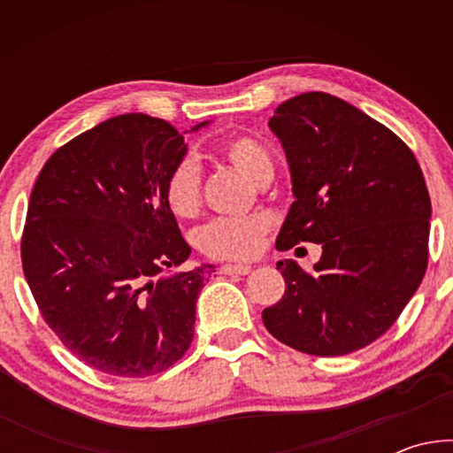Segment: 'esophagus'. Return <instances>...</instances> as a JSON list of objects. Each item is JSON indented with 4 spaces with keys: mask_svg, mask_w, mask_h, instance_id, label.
Wrapping results in <instances>:
<instances>
[{
    "mask_svg": "<svg viewBox=\"0 0 453 453\" xmlns=\"http://www.w3.org/2000/svg\"><path fill=\"white\" fill-rule=\"evenodd\" d=\"M221 275H245L251 272V265H245V264H226L221 265L218 270Z\"/></svg>",
    "mask_w": 453,
    "mask_h": 453,
    "instance_id": "esophagus-1",
    "label": "esophagus"
}]
</instances>
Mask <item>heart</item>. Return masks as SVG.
Listing matches in <instances>:
<instances>
[{"label":"heart","mask_w":453,"mask_h":453,"mask_svg":"<svg viewBox=\"0 0 453 453\" xmlns=\"http://www.w3.org/2000/svg\"><path fill=\"white\" fill-rule=\"evenodd\" d=\"M218 153L237 167L251 181L262 183L272 178L273 159L264 143L250 135H232L219 143ZM164 202L175 218L191 219L202 208V181L199 170L191 159H183L167 173L164 183ZM272 227V218L265 213L240 218H218L203 226L196 235L202 254L213 259H250L254 257L265 234Z\"/></svg>","instance_id":"1"}]
</instances>
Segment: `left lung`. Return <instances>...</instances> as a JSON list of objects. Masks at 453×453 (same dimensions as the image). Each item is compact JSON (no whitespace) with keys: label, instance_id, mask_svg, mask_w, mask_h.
<instances>
[{"label":"left lung","instance_id":"left-lung-1","mask_svg":"<svg viewBox=\"0 0 453 453\" xmlns=\"http://www.w3.org/2000/svg\"><path fill=\"white\" fill-rule=\"evenodd\" d=\"M286 150L296 202L275 242L324 245L311 272L278 262L281 300L265 308L275 340L310 356H343L394 326L427 270L432 202L411 150L343 99L308 91L270 119Z\"/></svg>","mask_w":453,"mask_h":453}]
</instances>
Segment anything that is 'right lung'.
I'll return each instance as SVG.
<instances>
[{"instance_id": "add662e5", "label": "right lung", "mask_w": 453, "mask_h": 453, "mask_svg": "<svg viewBox=\"0 0 453 453\" xmlns=\"http://www.w3.org/2000/svg\"><path fill=\"white\" fill-rule=\"evenodd\" d=\"M183 153L165 119L124 113L61 145L37 175L21 234L27 286L51 332L97 372L162 373L194 340L213 267L162 278L191 254L164 202Z\"/></svg>"}]
</instances>
